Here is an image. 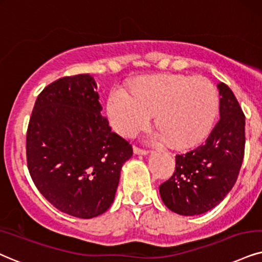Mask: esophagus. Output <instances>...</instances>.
<instances>
[{
  "mask_svg": "<svg viewBox=\"0 0 262 262\" xmlns=\"http://www.w3.org/2000/svg\"><path fill=\"white\" fill-rule=\"evenodd\" d=\"M148 150H146V148H141V147H139V146H134V154L135 155H147L148 154Z\"/></svg>",
  "mask_w": 262,
  "mask_h": 262,
  "instance_id": "34e87169",
  "label": "esophagus"
}]
</instances>
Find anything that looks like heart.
<instances>
[{
  "label": "heart",
  "instance_id": "obj_1",
  "mask_svg": "<svg viewBox=\"0 0 262 262\" xmlns=\"http://www.w3.org/2000/svg\"><path fill=\"white\" fill-rule=\"evenodd\" d=\"M130 91L116 85L107 97L108 121L122 137L134 135L155 114L158 140L188 146L209 133L219 110L217 89L203 76H151Z\"/></svg>",
  "mask_w": 262,
  "mask_h": 262
}]
</instances>
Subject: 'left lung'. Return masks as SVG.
I'll use <instances>...</instances> for the list:
<instances>
[{
  "label": "left lung",
  "instance_id": "left-lung-1",
  "mask_svg": "<svg viewBox=\"0 0 262 262\" xmlns=\"http://www.w3.org/2000/svg\"><path fill=\"white\" fill-rule=\"evenodd\" d=\"M220 120L207 139L186 154L175 156V171L161 184L163 203L174 213L198 215L226 197L239 174L246 146V116L224 82L217 84Z\"/></svg>",
  "mask_w": 262,
  "mask_h": 262
}]
</instances>
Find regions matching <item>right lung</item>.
I'll list each match as a JSON object with an SVG mask.
<instances>
[{
  "instance_id": "add662e5",
  "label": "right lung",
  "mask_w": 262,
  "mask_h": 262,
  "mask_svg": "<svg viewBox=\"0 0 262 262\" xmlns=\"http://www.w3.org/2000/svg\"><path fill=\"white\" fill-rule=\"evenodd\" d=\"M101 110L93 76H66L39 93L26 132L36 187L57 209L81 219L110 208L122 165L133 155Z\"/></svg>"
}]
</instances>
